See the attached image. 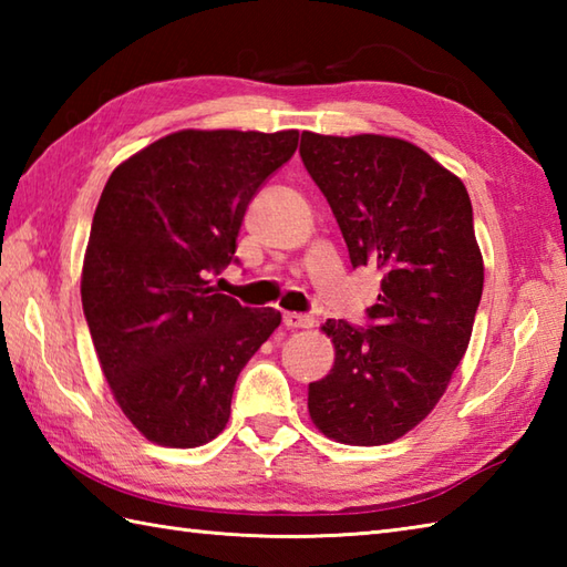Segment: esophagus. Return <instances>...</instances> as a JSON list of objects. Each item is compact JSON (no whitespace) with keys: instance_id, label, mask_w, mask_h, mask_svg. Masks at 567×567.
Masks as SVG:
<instances>
[{"instance_id":"34e87169","label":"esophagus","mask_w":567,"mask_h":567,"mask_svg":"<svg viewBox=\"0 0 567 567\" xmlns=\"http://www.w3.org/2000/svg\"><path fill=\"white\" fill-rule=\"evenodd\" d=\"M282 321H285L287 329H309L311 323H315L307 315H297V311H285Z\"/></svg>"}]
</instances>
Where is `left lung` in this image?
I'll return each mask as SVG.
<instances>
[{
  "label": "left lung",
  "instance_id": "obj_1",
  "mask_svg": "<svg viewBox=\"0 0 567 567\" xmlns=\"http://www.w3.org/2000/svg\"><path fill=\"white\" fill-rule=\"evenodd\" d=\"M299 155L353 270L382 277L368 327H323L336 360L309 384V414L333 441L390 443L436 406L473 333L485 282L473 204L461 179L400 138L305 131Z\"/></svg>",
  "mask_w": 567,
  "mask_h": 567
}]
</instances>
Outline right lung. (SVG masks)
Here are the masks:
<instances>
[{
	"instance_id": "right-lung-1",
	"label": "right lung",
	"mask_w": 567,
	"mask_h": 567,
	"mask_svg": "<svg viewBox=\"0 0 567 567\" xmlns=\"http://www.w3.org/2000/svg\"><path fill=\"white\" fill-rule=\"evenodd\" d=\"M297 131H177L112 173L92 219L82 309L106 382L143 436L195 449L224 431L240 370L280 327L209 277L238 262L250 199Z\"/></svg>"
}]
</instances>
